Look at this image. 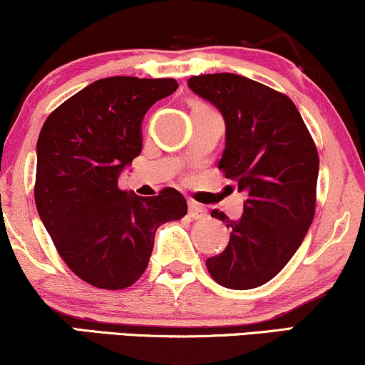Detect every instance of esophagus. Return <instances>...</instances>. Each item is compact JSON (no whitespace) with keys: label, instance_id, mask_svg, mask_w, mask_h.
<instances>
[{"label":"esophagus","instance_id":"1","mask_svg":"<svg viewBox=\"0 0 365 365\" xmlns=\"http://www.w3.org/2000/svg\"><path fill=\"white\" fill-rule=\"evenodd\" d=\"M187 213H190V218L192 220H203L206 217V210L196 203L187 205Z\"/></svg>","mask_w":365,"mask_h":365}]
</instances>
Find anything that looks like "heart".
Listing matches in <instances>:
<instances>
[{
    "label": "heart",
    "instance_id": "heart-1",
    "mask_svg": "<svg viewBox=\"0 0 365 365\" xmlns=\"http://www.w3.org/2000/svg\"><path fill=\"white\" fill-rule=\"evenodd\" d=\"M192 110H206V106L201 105V103H195V105H192Z\"/></svg>",
    "mask_w": 365,
    "mask_h": 365
}]
</instances>
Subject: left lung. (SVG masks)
<instances>
[{
    "mask_svg": "<svg viewBox=\"0 0 365 365\" xmlns=\"http://www.w3.org/2000/svg\"><path fill=\"white\" fill-rule=\"evenodd\" d=\"M187 86L222 113L218 168L247 195L240 220L211 211L232 232L206 267L228 289L262 286L289 262L313 222L317 147L294 103L257 81L220 73L192 76Z\"/></svg>",
    "mask_w": 365,
    "mask_h": 365,
    "instance_id": "obj_1",
    "label": "left lung"
}]
</instances>
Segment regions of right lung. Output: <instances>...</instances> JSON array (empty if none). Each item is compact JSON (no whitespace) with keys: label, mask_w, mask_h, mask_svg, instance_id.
Here are the masks:
<instances>
[{"label":"right lung","mask_w":365,"mask_h":365,"mask_svg":"<svg viewBox=\"0 0 365 365\" xmlns=\"http://www.w3.org/2000/svg\"><path fill=\"white\" fill-rule=\"evenodd\" d=\"M175 79H98L48 115L37 142L35 205L76 276L101 289L132 286L147 269L155 230L182 218L184 196L168 187L142 197L118 179L142 152V121Z\"/></svg>","instance_id":"add662e5"}]
</instances>
